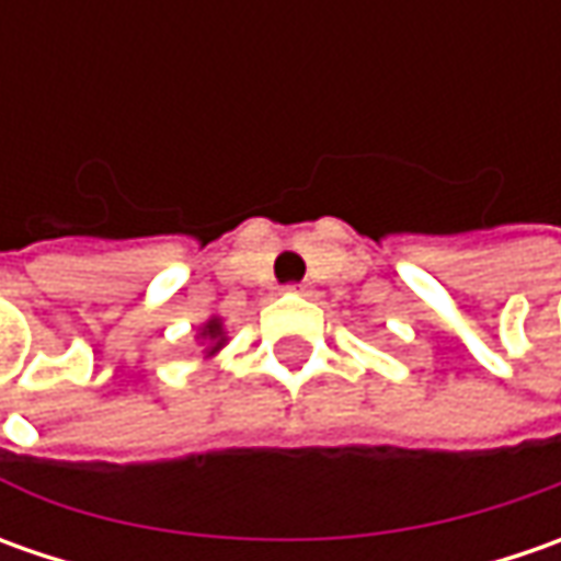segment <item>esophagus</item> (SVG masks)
I'll list each match as a JSON object with an SVG mask.
<instances>
[{"label": "esophagus", "instance_id": "obj_1", "mask_svg": "<svg viewBox=\"0 0 561 561\" xmlns=\"http://www.w3.org/2000/svg\"><path fill=\"white\" fill-rule=\"evenodd\" d=\"M287 290H290V293H309V284H290Z\"/></svg>", "mask_w": 561, "mask_h": 561}]
</instances>
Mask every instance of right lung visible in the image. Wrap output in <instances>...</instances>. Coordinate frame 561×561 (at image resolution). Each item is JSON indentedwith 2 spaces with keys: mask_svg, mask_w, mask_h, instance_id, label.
Masks as SVG:
<instances>
[{
  "mask_svg": "<svg viewBox=\"0 0 561 561\" xmlns=\"http://www.w3.org/2000/svg\"><path fill=\"white\" fill-rule=\"evenodd\" d=\"M199 340H203L205 346V356H215L221 346L227 343V331H225V321L215 314V318H208L203 324V331H199Z\"/></svg>",
  "mask_w": 561,
  "mask_h": 561,
  "instance_id": "right-lung-1",
  "label": "right lung"
}]
</instances>
